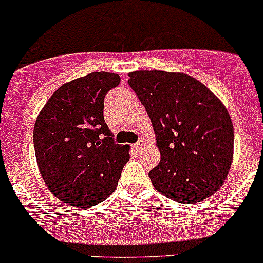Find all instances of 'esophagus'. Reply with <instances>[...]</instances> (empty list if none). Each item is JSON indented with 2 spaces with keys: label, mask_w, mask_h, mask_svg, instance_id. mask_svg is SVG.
Returning <instances> with one entry per match:
<instances>
[{
  "label": "esophagus",
  "mask_w": 263,
  "mask_h": 263,
  "mask_svg": "<svg viewBox=\"0 0 263 263\" xmlns=\"http://www.w3.org/2000/svg\"><path fill=\"white\" fill-rule=\"evenodd\" d=\"M142 145H144V142H142L141 140H140V141H137L136 144L134 145V149H135V150H140V149H141V147H142Z\"/></svg>",
  "instance_id": "1"
}]
</instances>
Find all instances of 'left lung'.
<instances>
[{"instance_id":"left-lung-1","label":"left lung","mask_w":263,"mask_h":263,"mask_svg":"<svg viewBox=\"0 0 263 263\" xmlns=\"http://www.w3.org/2000/svg\"><path fill=\"white\" fill-rule=\"evenodd\" d=\"M128 85L154 127L160 162L154 187L175 202H202L222 186L233 162L234 127L223 104L182 73L137 70Z\"/></svg>"}]
</instances>
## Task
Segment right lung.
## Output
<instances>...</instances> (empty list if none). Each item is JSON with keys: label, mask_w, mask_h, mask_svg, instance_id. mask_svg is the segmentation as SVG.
I'll return each instance as SVG.
<instances>
[{"label": "right lung", "mask_w": 263, "mask_h": 263, "mask_svg": "<svg viewBox=\"0 0 263 263\" xmlns=\"http://www.w3.org/2000/svg\"><path fill=\"white\" fill-rule=\"evenodd\" d=\"M121 83L95 72L61 86L41 110L33 131L43 181L64 203L81 208L105 200L129 160L128 146L114 141L104 119L105 95Z\"/></svg>", "instance_id": "add662e5"}]
</instances>
